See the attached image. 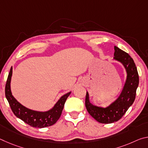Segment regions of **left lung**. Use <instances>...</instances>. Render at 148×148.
Here are the masks:
<instances>
[{
    "label": "left lung",
    "instance_id": "left-lung-1",
    "mask_svg": "<svg viewBox=\"0 0 148 148\" xmlns=\"http://www.w3.org/2000/svg\"><path fill=\"white\" fill-rule=\"evenodd\" d=\"M114 59L121 62L127 72V78L121 94L116 101L106 108L95 106L89 101L87 92L86 107L89 114L101 123H112L117 121L133 104L139 84V76L133 59L129 55L114 46Z\"/></svg>",
    "mask_w": 148,
    "mask_h": 148
}]
</instances>
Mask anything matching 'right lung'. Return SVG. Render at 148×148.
<instances>
[{
    "mask_svg": "<svg viewBox=\"0 0 148 148\" xmlns=\"http://www.w3.org/2000/svg\"><path fill=\"white\" fill-rule=\"evenodd\" d=\"M12 76V66L11 67L6 81V87H5V95L15 116L30 126L35 128H44L56 123L61 117L65 102L71 92H67L66 94L62 95L54 105V106L48 111H34L23 106L12 95L10 88Z\"/></svg>",
    "mask_w": 148,
    "mask_h": 148,
    "instance_id": "1",
    "label": "right lung"
}]
</instances>
